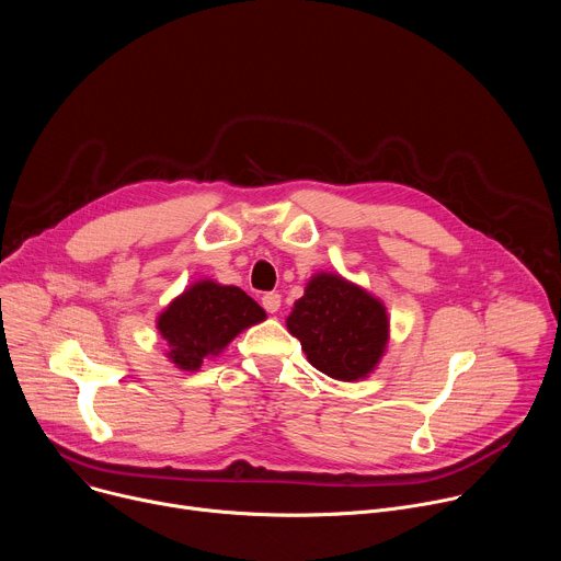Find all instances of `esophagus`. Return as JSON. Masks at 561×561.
<instances>
[{"label": "esophagus", "instance_id": "esophagus-1", "mask_svg": "<svg viewBox=\"0 0 561 561\" xmlns=\"http://www.w3.org/2000/svg\"><path fill=\"white\" fill-rule=\"evenodd\" d=\"M262 306L268 310V312H277L279 306H282V295L279 293H266L262 297Z\"/></svg>", "mask_w": 561, "mask_h": 561}]
</instances>
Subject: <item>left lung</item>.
I'll return each mask as SVG.
<instances>
[{
    "label": "left lung",
    "instance_id": "8db88e82",
    "mask_svg": "<svg viewBox=\"0 0 561 561\" xmlns=\"http://www.w3.org/2000/svg\"><path fill=\"white\" fill-rule=\"evenodd\" d=\"M286 327L317 370L342 381L368 377L388 344L386 306L333 273L310 277Z\"/></svg>",
    "mask_w": 561,
    "mask_h": 561
}]
</instances>
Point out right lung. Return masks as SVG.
<instances>
[{
    "instance_id": "right-lung-1",
    "label": "right lung",
    "mask_w": 561,
    "mask_h": 561,
    "mask_svg": "<svg viewBox=\"0 0 561 561\" xmlns=\"http://www.w3.org/2000/svg\"><path fill=\"white\" fill-rule=\"evenodd\" d=\"M264 319V308L242 288L202 279L175 297L157 317V331L167 340V357L178 368L197 370L244 329Z\"/></svg>"
}]
</instances>
